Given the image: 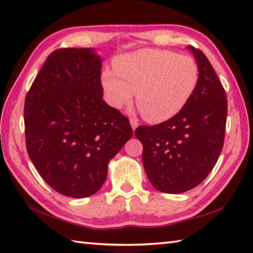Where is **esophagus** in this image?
<instances>
[{
    "label": "esophagus",
    "instance_id": "obj_1",
    "mask_svg": "<svg viewBox=\"0 0 253 253\" xmlns=\"http://www.w3.org/2000/svg\"><path fill=\"white\" fill-rule=\"evenodd\" d=\"M130 123H131V126H132V128L133 130H135V128L138 126V122H137V120L136 119H130Z\"/></svg>",
    "mask_w": 253,
    "mask_h": 253
}]
</instances>
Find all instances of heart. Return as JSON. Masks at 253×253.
<instances>
[{
  "instance_id": "obj_1",
  "label": "heart",
  "mask_w": 253,
  "mask_h": 253,
  "mask_svg": "<svg viewBox=\"0 0 253 253\" xmlns=\"http://www.w3.org/2000/svg\"><path fill=\"white\" fill-rule=\"evenodd\" d=\"M114 69H104L100 82L111 107L136 103L146 120L160 123L171 119L192 98L199 80L195 59L165 49H139L114 60Z\"/></svg>"
}]
</instances>
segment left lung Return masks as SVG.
Segmentation results:
<instances>
[{"label":"left lung","mask_w":253,"mask_h":253,"mask_svg":"<svg viewBox=\"0 0 253 253\" xmlns=\"http://www.w3.org/2000/svg\"><path fill=\"white\" fill-rule=\"evenodd\" d=\"M188 48L199 69L192 98L171 119L135 130L143 144L145 172L162 193L179 194L198 186L215 166L225 136V89L206 55L198 48Z\"/></svg>","instance_id":"left-lung-1"}]
</instances>
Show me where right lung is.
<instances>
[{"label":"right lung","instance_id":"1","mask_svg":"<svg viewBox=\"0 0 253 253\" xmlns=\"http://www.w3.org/2000/svg\"><path fill=\"white\" fill-rule=\"evenodd\" d=\"M102 59L93 48H59L25 99L26 147L42 178L61 195L92 196L108 162L132 136L128 119L103 100Z\"/></svg>","mask_w":253,"mask_h":253}]
</instances>
